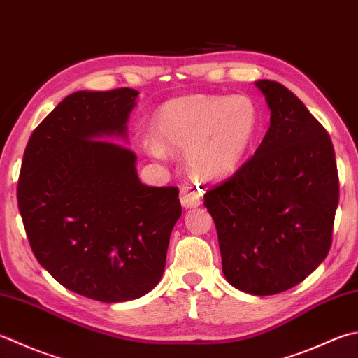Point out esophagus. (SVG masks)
Wrapping results in <instances>:
<instances>
[{
    "instance_id": "34e87169",
    "label": "esophagus",
    "mask_w": 358,
    "mask_h": 358,
    "mask_svg": "<svg viewBox=\"0 0 358 358\" xmlns=\"http://www.w3.org/2000/svg\"><path fill=\"white\" fill-rule=\"evenodd\" d=\"M180 201L185 208H197L201 201V191L199 187L186 185L180 189Z\"/></svg>"
}]
</instances>
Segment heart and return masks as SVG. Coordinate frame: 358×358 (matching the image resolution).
Segmentation results:
<instances>
[{"label": "heart", "mask_w": 358, "mask_h": 358, "mask_svg": "<svg viewBox=\"0 0 358 358\" xmlns=\"http://www.w3.org/2000/svg\"><path fill=\"white\" fill-rule=\"evenodd\" d=\"M261 127V110L248 96L178 97L155 117L159 139L147 149L163 158L166 149L185 150L189 166L206 178H222L241 166Z\"/></svg>", "instance_id": "1"}]
</instances>
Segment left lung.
Instances as JSON below:
<instances>
[{
    "label": "left lung",
    "mask_w": 358,
    "mask_h": 358,
    "mask_svg": "<svg viewBox=\"0 0 358 358\" xmlns=\"http://www.w3.org/2000/svg\"><path fill=\"white\" fill-rule=\"evenodd\" d=\"M271 111L255 155L208 189L222 270L251 295H276L303 282L332 245L338 172L331 136L279 82L259 80Z\"/></svg>",
    "instance_id": "8db88e82"
}]
</instances>
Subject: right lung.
Wrapping results in <instances>:
<instances>
[{
	"label": "right lung",
	"instance_id": "obj_1",
	"mask_svg": "<svg viewBox=\"0 0 358 358\" xmlns=\"http://www.w3.org/2000/svg\"><path fill=\"white\" fill-rule=\"evenodd\" d=\"M138 91H76L29 138L17 199L34 256L55 281L102 303L145 295L166 265L178 187L145 186L125 135Z\"/></svg>",
	"mask_w": 358,
	"mask_h": 358
}]
</instances>
